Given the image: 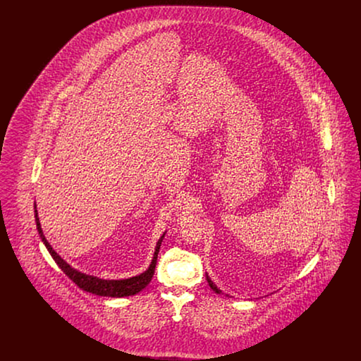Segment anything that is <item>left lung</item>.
Returning a JSON list of instances; mask_svg holds the SVG:
<instances>
[{
	"instance_id": "left-lung-1",
	"label": "left lung",
	"mask_w": 361,
	"mask_h": 361,
	"mask_svg": "<svg viewBox=\"0 0 361 361\" xmlns=\"http://www.w3.org/2000/svg\"><path fill=\"white\" fill-rule=\"evenodd\" d=\"M207 281H208L209 287H211L214 291L216 292V293H221V292H222L221 290H219V288H218V287H216V286H215V284H214V283H212V281H211V279L208 277V275H207Z\"/></svg>"
}]
</instances>
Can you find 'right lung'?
Listing matches in <instances>:
<instances>
[{"instance_id":"add662e5","label":"right lung","mask_w":361,"mask_h":361,"mask_svg":"<svg viewBox=\"0 0 361 361\" xmlns=\"http://www.w3.org/2000/svg\"><path fill=\"white\" fill-rule=\"evenodd\" d=\"M35 221H36V227L39 231V235L43 240V243L46 245L47 250L50 252L54 261L56 262V265L63 271V274L69 277L71 281H74L80 288H82L84 291L92 292L94 295H100V296H111V298H121V296H130V295H135L139 291H142L152 280V277L154 275L155 265H157V257H158V252H159V246L164 235L157 242L155 246L154 257L147 271H145L140 275L130 277V279H123V280H103L99 279L96 276L85 275L78 272L77 269L71 268L66 261H63L59 257V255H56V252L51 247V245L49 243V240H46L40 222L37 218V211H36V204H35Z\"/></svg>"}]
</instances>
